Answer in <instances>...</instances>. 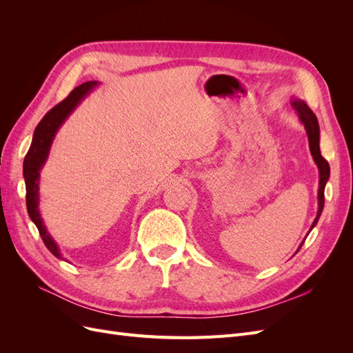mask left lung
Segmentation results:
<instances>
[{"instance_id":"8db88e82","label":"left lung","mask_w":353,"mask_h":353,"mask_svg":"<svg viewBox=\"0 0 353 353\" xmlns=\"http://www.w3.org/2000/svg\"><path fill=\"white\" fill-rule=\"evenodd\" d=\"M292 105L294 108V110L297 112L299 117H301V121L303 122V125L306 128L307 138H309V148H311V153H312L315 163L318 165V169H319V190H318L319 208H318L316 218H315L312 227H311V230H312L316 225L319 216H321V212H323V208H324V188H325L327 179L330 176V165H328L327 160L321 156V150H319V126H318L316 116L301 100H294L292 103ZM302 244H301V248H302ZM301 248H299V249H301Z\"/></svg>"}]
</instances>
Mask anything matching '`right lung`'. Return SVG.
Wrapping results in <instances>:
<instances>
[{
	"label": "right lung",
	"instance_id": "obj_1",
	"mask_svg": "<svg viewBox=\"0 0 353 353\" xmlns=\"http://www.w3.org/2000/svg\"><path fill=\"white\" fill-rule=\"evenodd\" d=\"M94 85H97L95 81L85 82L79 87L74 88L68 97L56 104L54 108L48 110L46 116L42 117L38 126L35 128L34 138H32V144L28 154L25 156V162H23V176H25V184H26V206H28V213L30 219L34 221L37 225L39 236L47 245V249L56 256V258L61 259L59 248L56 245L54 240L51 239L50 234L47 232L44 222H42L39 216V210H38V179H39V170L47 160L48 152H50V145L52 138H54L57 130L60 125L65 122L69 113L77 108V104L91 91Z\"/></svg>",
	"mask_w": 353,
	"mask_h": 353
}]
</instances>
